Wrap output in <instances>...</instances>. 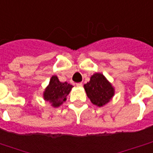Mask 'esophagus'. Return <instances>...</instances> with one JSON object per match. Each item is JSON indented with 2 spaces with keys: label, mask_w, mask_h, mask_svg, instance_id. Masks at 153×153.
<instances>
[{
  "label": "esophagus",
  "mask_w": 153,
  "mask_h": 153,
  "mask_svg": "<svg viewBox=\"0 0 153 153\" xmlns=\"http://www.w3.org/2000/svg\"><path fill=\"white\" fill-rule=\"evenodd\" d=\"M76 85L78 87H82V86H83V83H77Z\"/></svg>",
  "instance_id": "1"
}]
</instances>
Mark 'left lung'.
Listing matches in <instances>:
<instances>
[{"instance_id": "8db88e82", "label": "left lung", "mask_w": 153, "mask_h": 153, "mask_svg": "<svg viewBox=\"0 0 153 153\" xmlns=\"http://www.w3.org/2000/svg\"><path fill=\"white\" fill-rule=\"evenodd\" d=\"M87 96L93 104L103 106L108 103L115 94V89L102 74L96 73L90 78V81L83 85Z\"/></svg>"}]
</instances>
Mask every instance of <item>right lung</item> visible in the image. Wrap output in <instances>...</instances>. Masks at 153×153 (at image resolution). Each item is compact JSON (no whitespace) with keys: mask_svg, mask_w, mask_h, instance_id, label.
Here are the masks:
<instances>
[{"mask_svg":"<svg viewBox=\"0 0 153 153\" xmlns=\"http://www.w3.org/2000/svg\"><path fill=\"white\" fill-rule=\"evenodd\" d=\"M73 86L67 82L61 83L56 75L51 78L48 86L43 93L45 101L49 102L51 106L58 107L66 101V97L72 89Z\"/></svg>","mask_w":153,"mask_h":153,"instance_id":"obj_1","label":"right lung"}]
</instances>
